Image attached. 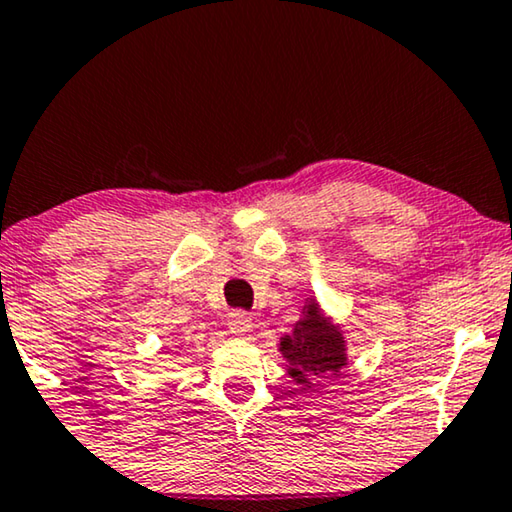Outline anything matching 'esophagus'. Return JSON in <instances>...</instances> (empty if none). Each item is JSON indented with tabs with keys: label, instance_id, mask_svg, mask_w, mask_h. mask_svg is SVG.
<instances>
[{
	"label": "esophagus",
	"instance_id": "esophagus-1",
	"mask_svg": "<svg viewBox=\"0 0 512 512\" xmlns=\"http://www.w3.org/2000/svg\"><path fill=\"white\" fill-rule=\"evenodd\" d=\"M251 326H254V321H251V317H249L247 312H242V310L230 312V317H228L230 333H235V335H247V333L251 331Z\"/></svg>",
	"mask_w": 512,
	"mask_h": 512
}]
</instances>
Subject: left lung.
Here are the masks:
<instances>
[{
	"mask_svg": "<svg viewBox=\"0 0 512 512\" xmlns=\"http://www.w3.org/2000/svg\"><path fill=\"white\" fill-rule=\"evenodd\" d=\"M277 349L286 375L303 391H314L321 380L338 377L349 363L342 324H335L314 296L305 300L300 319L291 333L279 338Z\"/></svg>",
	"mask_w": 512,
	"mask_h": 512,
	"instance_id": "left-lung-1",
	"label": "left lung"
}]
</instances>
